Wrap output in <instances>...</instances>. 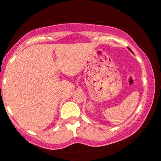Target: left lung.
I'll return each instance as SVG.
<instances>
[{
    "label": "left lung",
    "instance_id": "obj_1",
    "mask_svg": "<svg viewBox=\"0 0 161 161\" xmlns=\"http://www.w3.org/2000/svg\"><path fill=\"white\" fill-rule=\"evenodd\" d=\"M128 48H129V47H128ZM129 51H131V52H132V50H131L130 48H129Z\"/></svg>",
    "mask_w": 161,
    "mask_h": 161
}]
</instances>
